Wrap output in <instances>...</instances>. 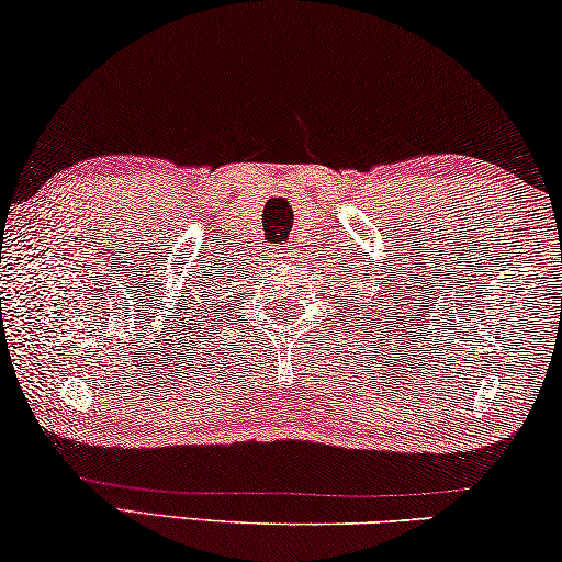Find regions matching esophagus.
Returning <instances> with one entry per match:
<instances>
[{
	"label": "esophagus",
	"mask_w": 562,
	"mask_h": 562,
	"mask_svg": "<svg viewBox=\"0 0 562 562\" xmlns=\"http://www.w3.org/2000/svg\"><path fill=\"white\" fill-rule=\"evenodd\" d=\"M271 258L276 260V263H286V260H294L296 258V250H294V245H283V248H273V252H271Z\"/></svg>",
	"instance_id": "34e87169"
}]
</instances>
